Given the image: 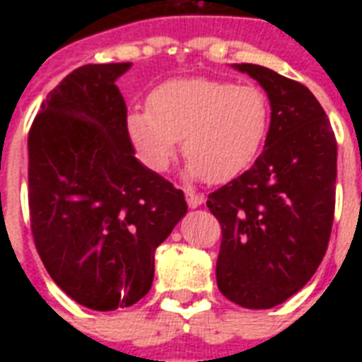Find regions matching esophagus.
Masks as SVG:
<instances>
[{"label": "esophagus", "instance_id": "34e87169", "mask_svg": "<svg viewBox=\"0 0 362 362\" xmlns=\"http://www.w3.org/2000/svg\"><path fill=\"white\" fill-rule=\"evenodd\" d=\"M186 201L187 204L192 206V209H197L201 204L204 203V197L201 193H195V192H186Z\"/></svg>", "mask_w": 362, "mask_h": 362}]
</instances>
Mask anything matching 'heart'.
<instances>
[{
	"instance_id": "obj_1",
	"label": "heart",
	"mask_w": 362,
	"mask_h": 362,
	"mask_svg": "<svg viewBox=\"0 0 362 362\" xmlns=\"http://www.w3.org/2000/svg\"><path fill=\"white\" fill-rule=\"evenodd\" d=\"M270 105L255 84L193 76L159 84L148 110H133L125 131L142 163L165 170L182 139L187 175L227 182L255 161L269 133Z\"/></svg>"
}]
</instances>
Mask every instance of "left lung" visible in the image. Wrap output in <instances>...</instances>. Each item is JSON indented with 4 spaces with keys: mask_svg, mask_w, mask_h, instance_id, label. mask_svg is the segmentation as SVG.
<instances>
[{
    "mask_svg": "<svg viewBox=\"0 0 362 362\" xmlns=\"http://www.w3.org/2000/svg\"><path fill=\"white\" fill-rule=\"evenodd\" d=\"M264 88V150L240 176L209 195L221 226L220 291L242 308L267 310L314 276L331 238L337 201V136L314 93L253 64L235 65Z\"/></svg>",
    "mask_w": 362,
    "mask_h": 362,
    "instance_id": "1",
    "label": "left lung"
}]
</instances>
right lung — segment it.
Here are the masks:
<instances>
[{"label": "right lung", "mask_w": 362, "mask_h": 362, "mask_svg": "<svg viewBox=\"0 0 362 362\" xmlns=\"http://www.w3.org/2000/svg\"><path fill=\"white\" fill-rule=\"evenodd\" d=\"M131 64H88L42 101L28 135L31 235L45 269L82 306L139 303L153 253L187 212L184 192L136 161L116 78Z\"/></svg>", "instance_id": "right-lung-1"}]
</instances>
